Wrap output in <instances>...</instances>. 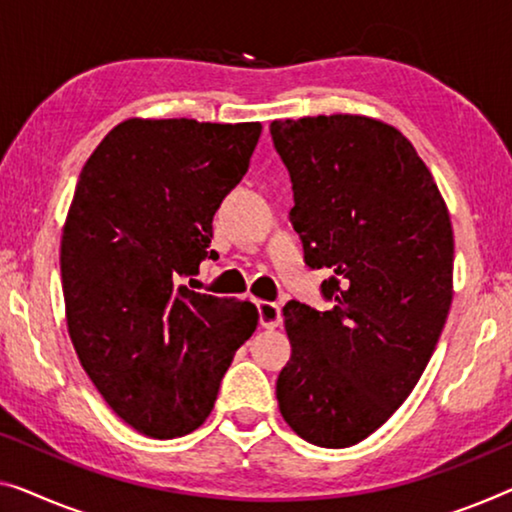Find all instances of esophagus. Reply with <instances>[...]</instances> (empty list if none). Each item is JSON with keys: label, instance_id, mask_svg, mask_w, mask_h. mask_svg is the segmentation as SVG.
<instances>
[{"label": "esophagus", "instance_id": "obj_1", "mask_svg": "<svg viewBox=\"0 0 512 512\" xmlns=\"http://www.w3.org/2000/svg\"><path fill=\"white\" fill-rule=\"evenodd\" d=\"M257 315H259V326H262V329H276V326L282 324V310L278 303L259 301Z\"/></svg>", "mask_w": 512, "mask_h": 512}]
</instances>
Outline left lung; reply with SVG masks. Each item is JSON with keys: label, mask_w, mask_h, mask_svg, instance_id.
<instances>
[{"label": "left lung", "mask_w": 512, "mask_h": 512, "mask_svg": "<svg viewBox=\"0 0 512 512\" xmlns=\"http://www.w3.org/2000/svg\"><path fill=\"white\" fill-rule=\"evenodd\" d=\"M271 140L294 190L305 264L329 269V310L282 308L292 358L280 414L301 439L347 448L414 391L453 299V230L430 170L400 131L356 114L285 119Z\"/></svg>", "instance_id": "8db88e82"}]
</instances>
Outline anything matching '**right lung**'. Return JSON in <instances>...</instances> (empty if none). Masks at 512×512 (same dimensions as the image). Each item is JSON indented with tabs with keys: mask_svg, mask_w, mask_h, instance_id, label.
<instances>
[{
	"mask_svg": "<svg viewBox=\"0 0 512 512\" xmlns=\"http://www.w3.org/2000/svg\"><path fill=\"white\" fill-rule=\"evenodd\" d=\"M262 124L128 119L82 167L61 236L75 354L114 414L174 439L211 414L257 329L248 301L193 292L213 213L248 172Z\"/></svg>",
	"mask_w": 512,
	"mask_h": 512,
	"instance_id": "obj_1",
	"label": "right lung"
}]
</instances>
